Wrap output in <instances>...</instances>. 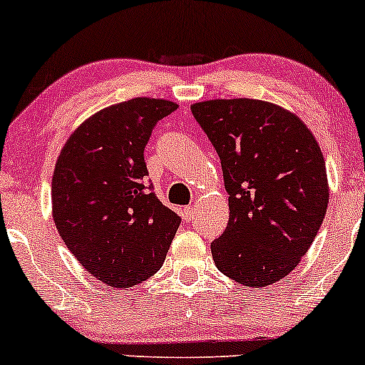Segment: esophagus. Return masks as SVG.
I'll return each mask as SVG.
<instances>
[{
	"mask_svg": "<svg viewBox=\"0 0 365 365\" xmlns=\"http://www.w3.org/2000/svg\"><path fill=\"white\" fill-rule=\"evenodd\" d=\"M194 216H195V209H194V206L183 207V220H185V221H192V220H194Z\"/></svg>",
	"mask_w": 365,
	"mask_h": 365,
	"instance_id": "1",
	"label": "esophagus"
}]
</instances>
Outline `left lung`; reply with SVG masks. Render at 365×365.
Masks as SVG:
<instances>
[{"mask_svg": "<svg viewBox=\"0 0 365 365\" xmlns=\"http://www.w3.org/2000/svg\"><path fill=\"white\" fill-rule=\"evenodd\" d=\"M215 145L230 220L211 244L221 273L267 287L297 267L328 209L326 165L314 135L290 111L257 99L192 104Z\"/></svg>", "mask_w": 365, "mask_h": 365, "instance_id": "1", "label": "left lung"}]
</instances>
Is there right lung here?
Returning <instances> with one entry per match:
<instances>
[{
  "mask_svg": "<svg viewBox=\"0 0 365 365\" xmlns=\"http://www.w3.org/2000/svg\"><path fill=\"white\" fill-rule=\"evenodd\" d=\"M177 108L150 98L104 108L75 130L56 161L58 233L75 259L111 287H132L156 273L182 221L145 185L144 161L156 123Z\"/></svg>",
  "mask_w": 365,
  "mask_h": 365,
  "instance_id": "obj_1",
  "label": "right lung"
}]
</instances>
